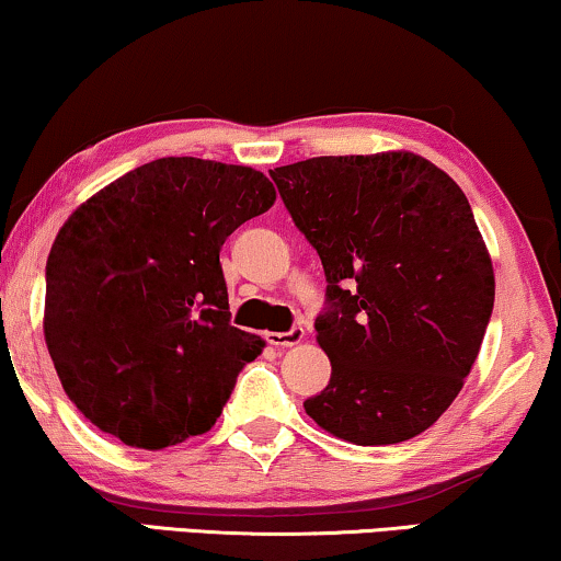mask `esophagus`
Instances as JSON below:
<instances>
[{
  "mask_svg": "<svg viewBox=\"0 0 561 561\" xmlns=\"http://www.w3.org/2000/svg\"><path fill=\"white\" fill-rule=\"evenodd\" d=\"M265 340L267 344H273V347H294V344L304 340V329L294 327L290 332H267Z\"/></svg>",
  "mask_w": 561,
  "mask_h": 561,
  "instance_id": "esophagus-1",
  "label": "esophagus"
}]
</instances>
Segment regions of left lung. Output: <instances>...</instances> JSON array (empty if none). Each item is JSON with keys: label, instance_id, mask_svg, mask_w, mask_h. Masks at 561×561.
<instances>
[{"label": "left lung", "instance_id": "obj_1", "mask_svg": "<svg viewBox=\"0 0 561 561\" xmlns=\"http://www.w3.org/2000/svg\"><path fill=\"white\" fill-rule=\"evenodd\" d=\"M271 179L329 283L317 342L332 378L306 413L359 447L413 439L459 396L493 313L470 202L409 150L309 158Z\"/></svg>", "mask_w": 561, "mask_h": 561}]
</instances>
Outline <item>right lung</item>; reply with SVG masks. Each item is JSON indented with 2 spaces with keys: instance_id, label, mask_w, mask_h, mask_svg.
Listing matches in <instances>:
<instances>
[{
  "instance_id": "right-lung-1",
  "label": "right lung",
  "mask_w": 561,
  "mask_h": 561,
  "mask_svg": "<svg viewBox=\"0 0 561 561\" xmlns=\"http://www.w3.org/2000/svg\"><path fill=\"white\" fill-rule=\"evenodd\" d=\"M275 204L248 165L158 158L87 198L45 265L43 332L83 416L163 449L217 424L265 342L229 324L219 250Z\"/></svg>"
}]
</instances>
